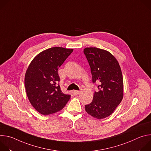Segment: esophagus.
Here are the masks:
<instances>
[{
	"instance_id": "1",
	"label": "esophagus",
	"mask_w": 151,
	"mask_h": 151,
	"mask_svg": "<svg viewBox=\"0 0 151 151\" xmlns=\"http://www.w3.org/2000/svg\"><path fill=\"white\" fill-rule=\"evenodd\" d=\"M81 92V90H79V91H78V90H74V91H73V93L75 95L79 94Z\"/></svg>"
}]
</instances>
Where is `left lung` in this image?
Wrapping results in <instances>:
<instances>
[{"label":"left lung","mask_w":151,"mask_h":151,"mask_svg":"<svg viewBox=\"0 0 151 151\" xmlns=\"http://www.w3.org/2000/svg\"><path fill=\"white\" fill-rule=\"evenodd\" d=\"M83 53L91 68L93 83H98V92L93 101L85 105L89 115L100 119L111 115L123 98V78L119 64L109 51L95 48H85Z\"/></svg>","instance_id":"8db88e82"}]
</instances>
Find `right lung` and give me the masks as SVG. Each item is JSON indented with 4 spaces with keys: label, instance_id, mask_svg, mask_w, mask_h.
I'll use <instances>...</instances> for the list:
<instances>
[{
    "label": "right lung",
    "instance_id": "obj_1",
    "mask_svg": "<svg viewBox=\"0 0 151 151\" xmlns=\"http://www.w3.org/2000/svg\"><path fill=\"white\" fill-rule=\"evenodd\" d=\"M73 51L52 47L38 54L29 64L24 78L26 91L31 104L42 115L61 111L70 98L60 89L58 69Z\"/></svg>",
    "mask_w": 151,
    "mask_h": 151
}]
</instances>
